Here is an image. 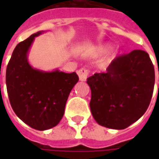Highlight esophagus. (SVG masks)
<instances>
[{"label": "esophagus", "instance_id": "esophagus-1", "mask_svg": "<svg viewBox=\"0 0 159 159\" xmlns=\"http://www.w3.org/2000/svg\"><path fill=\"white\" fill-rule=\"evenodd\" d=\"M77 74H78V76H79L80 81L81 82H84V81L87 80V77H88V75H89V71H88V70L82 68V69L77 71Z\"/></svg>", "mask_w": 159, "mask_h": 159}]
</instances>
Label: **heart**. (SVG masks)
I'll return each mask as SVG.
<instances>
[{
    "instance_id": "heart-1",
    "label": "heart",
    "mask_w": 159,
    "mask_h": 159,
    "mask_svg": "<svg viewBox=\"0 0 159 159\" xmlns=\"http://www.w3.org/2000/svg\"><path fill=\"white\" fill-rule=\"evenodd\" d=\"M111 45L109 44H105V45H101L98 48L94 51V54L95 55H100V54H103L105 52H107L108 50H110L111 49ZM112 59V58H110V59H108L107 61H105V62L102 63V66H107L109 63L111 62V60Z\"/></svg>"
}]
</instances>
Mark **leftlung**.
I'll list each match as a JSON object with an SVG mask.
<instances>
[{"mask_svg": "<svg viewBox=\"0 0 159 159\" xmlns=\"http://www.w3.org/2000/svg\"><path fill=\"white\" fill-rule=\"evenodd\" d=\"M154 83V67L147 52L134 50L117 57L107 72L95 73L87 80L93 118L106 128L126 129L147 110Z\"/></svg>", "mask_w": 159, "mask_h": 159, "instance_id": "1", "label": "left lung"}]
</instances>
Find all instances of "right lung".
I'll return each mask as SVG.
<instances>
[{"instance_id": "right-lung-1", "label": "right lung", "mask_w": 159, "mask_h": 159, "mask_svg": "<svg viewBox=\"0 0 159 159\" xmlns=\"http://www.w3.org/2000/svg\"><path fill=\"white\" fill-rule=\"evenodd\" d=\"M38 31L19 42L12 52L6 72L10 104L23 122L37 130L55 127L62 119L70 91L78 82L76 72L66 73L33 68L28 60Z\"/></svg>"}]
</instances>
